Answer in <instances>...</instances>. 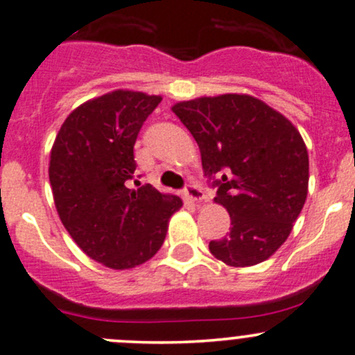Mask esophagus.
Listing matches in <instances>:
<instances>
[{
	"mask_svg": "<svg viewBox=\"0 0 355 355\" xmlns=\"http://www.w3.org/2000/svg\"><path fill=\"white\" fill-rule=\"evenodd\" d=\"M184 196L185 199L192 200V202H202L204 200V190L199 187V185L196 184V182H192V184H189L187 187L184 189Z\"/></svg>",
	"mask_w": 355,
	"mask_h": 355,
	"instance_id": "1",
	"label": "esophagus"
}]
</instances>
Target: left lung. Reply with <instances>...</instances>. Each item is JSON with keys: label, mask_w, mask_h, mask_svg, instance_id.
<instances>
[{"label": "left lung", "mask_w": 355, "mask_h": 355, "mask_svg": "<svg viewBox=\"0 0 355 355\" xmlns=\"http://www.w3.org/2000/svg\"><path fill=\"white\" fill-rule=\"evenodd\" d=\"M197 141L214 200L231 227L209 250L231 267L274 255L289 236L308 196L309 162L300 130L250 95L227 93L171 107Z\"/></svg>", "instance_id": "8db88e82"}]
</instances>
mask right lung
<instances>
[{
  "label": "right lung",
  "mask_w": 355,
  "mask_h": 355,
  "mask_svg": "<svg viewBox=\"0 0 355 355\" xmlns=\"http://www.w3.org/2000/svg\"><path fill=\"white\" fill-rule=\"evenodd\" d=\"M162 96L117 89L73 110L55 136L49 180L68 233L89 259L124 270L151 259L165 241L180 197L153 185L130 189L134 144Z\"/></svg>",
  "instance_id": "right-lung-1"
}]
</instances>
